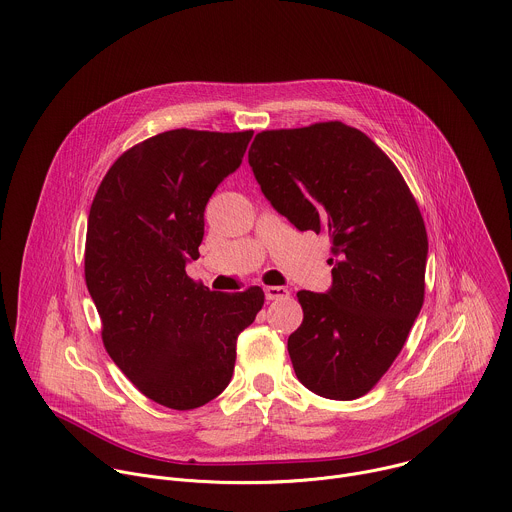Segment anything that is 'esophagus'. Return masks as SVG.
<instances>
[{
	"label": "esophagus",
	"instance_id": "obj_1",
	"mask_svg": "<svg viewBox=\"0 0 512 512\" xmlns=\"http://www.w3.org/2000/svg\"><path fill=\"white\" fill-rule=\"evenodd\" d=\"M289 295V291L285 289V287H265V297H267V301H277V299H283V297H287Z\"/></svg>",
	"mask_w": 512,
	"mask_h": 512
}]
</instances>
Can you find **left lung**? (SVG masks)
<instances>
[{
  "label": "left lung",
  "mask_w": 512,
  "mask_h": 512,
  "mask_svg": "<svg viewBox=\"0 0 512 512\" xmlns=\"http://www.w3.org/2000/svg\"><path fill=\"white\" fill-rule=\"evenodd\" d=\"M249 165L277 213L331 237V287L297 293L303 323L287 341L295 375L319 397L359 399L389 371L423 307L419 205L395 163L341 121L257 133Z\"/></svg>",
  "instance_id": "8db88e82"
}]
</instances>
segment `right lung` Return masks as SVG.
<instances>
[{"instance_id":"right-lung-1","label":"right lung","mask_w":512,"mask_h":512,"mask_svg":"<svg viewBox=\"0 0 512 512\" xmlns=\"http://www.w3.org/2000/svg\"><path fill=\"white\" fill-rule=\"evenodd\" d=\"M253 131L173 129L125 151L87 217L85 283L109 357L151 401L197 409L225 391L237 337L261 311L251 287L219 293L187 277L205 207L239 169Z\"/></svg>"}]
</instances>
